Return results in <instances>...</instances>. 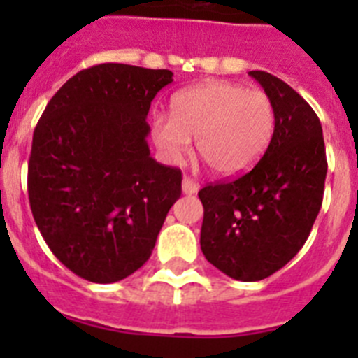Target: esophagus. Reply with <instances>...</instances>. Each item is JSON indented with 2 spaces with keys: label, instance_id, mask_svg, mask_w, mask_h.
I'll return each mask as SVG.
<instances>
[{
  "label": "esophagus",
  "instance_id": "esophagus-1",
  "mask_svg": "<svg viewBox=\"0 0 358 358\" xmlns=\"http://www.w3.org/2000/svg\"><path fill=\"white\" fill-rule=\"evenodd\" d=\"M182 192H185L186 195L197 194L199 182L195 181V179H192V177H185V179H182Z\"/></svg>",
  "mask_w": 358,
  "mask_h": 358
}]
</instances>
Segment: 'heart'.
<instances>
[{"label":"heart","mask_w":358,"mask_h":358,"mask_svg":"<svg viewBox=\"0 0 358 358\" xmlns=\"http://www.w3.org/2000/svg\"><path fill=\"white\" fill-rule=\"evenodd\" d=\"M274 106L265 91L235 82L194 85L172 98V116H152V140L164 159L181 161L195 138L199 156L213 172L235 176L251 169L274 132Z\"/></svg>","instance_id":"heart-1"}]
</instances>
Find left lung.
<instances>
[{
  "label": "left lung",
  "instance_id": "8db88e82",
  "mask_svg": "<svg viewBox=\"0 0 358 358\" xmlns=\"http://www.w3.org/2000/svg\"><path fill=\"white\" fill-rule=\"evenodd\" d=\"M249 75L273 100V138L249 172L199 192L201 249L233 280L260 281L305 245L321 210L328 163L321 122L305 98L271 73Z\"/></svg>",
  "mask_w": 358,
  "mask_h": 358
}]
</instances>
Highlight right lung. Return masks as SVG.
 I'll return each mask as SVG.
<instances>
[{"label": "right lung", "mask_w": 358, "mask_h": 358, "mask_svg": "<svg viewBox=\"0 0 358 358\" xmlns=\"http://www.w3.org/2000/svg\"><path fill=\"white\" fill-rule=\"evenodd\" d=\"M169 69L91 66L73 75L37 122L28 161L34 220L77 276L115 283L150 258L181 170L150 157L148 109Z\"/></svg>", "instance_id": "obj_1"}]
</instances>
